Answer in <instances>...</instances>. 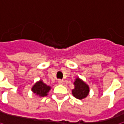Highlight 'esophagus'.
<instances>
[{"label": "esophagus", "instance_id": "34e87169", "mask_svg": "<svg viewBox=\"0 0 124 124\" xmlns=\"http://www.w3.org/2000/svg\"><path fill=\"white\" fill-rule=\"evenodd\" d=\"M57 83H58L59 85H63V84H64V80H59L57 81Z\"/></svg>", "mask_w": 124, "mask_h": 124}]
</instances>
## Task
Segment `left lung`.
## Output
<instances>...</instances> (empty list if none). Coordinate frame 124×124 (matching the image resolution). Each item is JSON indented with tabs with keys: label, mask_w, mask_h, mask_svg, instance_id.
<instances>
[{
	"label": "left lung",
	"mask_w": 124,
	"mask_h": 124,
	"mask_svg": "<svg viewBox=\"0 0 124 124\" xmlns=\"http://www.w3.org/2000/svg\"><path fill=\"white\" fill-rule=\"evenodd\" d=\"M74 89L72 90V93L73 96L79 100L85 98L89 95L90 87L85 81H83L80 78H77L74 82Z\"/></svg>",
	"instance_id": "left-lung-1"
}]
</instances>
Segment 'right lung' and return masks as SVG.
Masks as SVG:
<instances>
[{"instance_id":"add662e5","label":"right lung","mask_w":124,"mask_h":124,"mask_svg":"<svg viewBox=\"0 0 124 124\" xmlns=\"http://www.w3.org/2000/svg\"><path fill=\"white\" fill-rule=\"evenodd\" d=\"M51 87L46 85L42 80L37 81L31 87V91L38 97H44L48 95V93L51 90Z\"/></svg>"}]
</instances>
